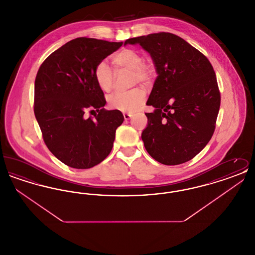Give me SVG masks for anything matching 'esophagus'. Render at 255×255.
Instances as JSON below:
<instances>
[{"label": "esophagus", "mask_w": 255, "mask_h": 255, "mask_svg": "<svg viewBox=\"0 0 255 255\" xmlns=\"http://www.w3.org/2000/svg\"><path fill=\"white\" fill-rule=\"evenodd\" d=\"M123 117H124L125 121H129L132 118V115L131 114H123Z\"/></svg>", "instance_id": "1"}]
</instances>
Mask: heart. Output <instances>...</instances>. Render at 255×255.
<instances>
[{
	"label": "heart",
	"mask_w": 255,
	"mask_h": 255,
	"mask_svg": "<svg viewBox=\"0 0 255 255\" xmlns=\"http://www.w3.org/2000/svg\"><path fill=\"white\" fill-rule=\"evenodd\" d=\"M140 52L133 49H122L112 57V63L116 72L128 70L132 73V83H141L148 86L155 77L154 68L143 62ZM95 79L99 89L105 93L112 92L115 83V73L105 62L98 63L95 69ZM145 92L136 87L126 92H119L108 97L110 108L122 112H133L141 106L145 100Z\"/></svg>",
	"instance_id": "1"
}]
</instances>
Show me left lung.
Listing matches in <instances>:
<instances>
[{
    "mask_svg": "<svg viewBox=\"0 0 255 255\" xmlns=\"http://www.w3.org/2000/svg\"><path fill=\"white\" fill-rule=\"evenodd\" d=\"M150 53L158 76L141 133L148 154L165 165L186 162L208 143L215 130L221 97L216 74L206 56L169 32L127 39Z\"/></svg>",
    "mask_w": 255,
    "mask_h": 255,
    "instance_id": "left-lung-1",
    "label": "left lung"
}]
</instances>
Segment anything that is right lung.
Returning <instances> with one entry per match:
<instances>
[{"label":"right lung","mask_w":255,"mask_h":255,"mask_svg":"<svg viewBox=\"0 0 255 255\" xmlns=\"http://www.w3.org/2000/svg\"><path fill=\"white\" fill-rule=\"evenodd\" d=\"M122 42L79 37L53 51L40 66L34 84V114L49 151L66 165L88 169L112 151L124 121L107 111L95 69ZM90 110L94 117L88 118Z\"/></svg>","instance_id":"add662e5"}]
</instances>
